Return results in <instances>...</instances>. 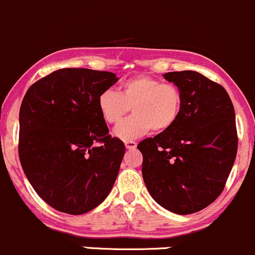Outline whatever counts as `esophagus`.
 <instances>
[{
  "mask_svg": "<svg viewBox=\"0 0 255 255\" xmlns=\"http://www.w3.org/2000/svg\"><path fill=\"white\" fill-rule=\"evenodd\" d=\"M136 146H137V143L135 141H125V147L128 149H135Z\"/></svg>",
  "mask_w": 255,
  "mask_h": 255,
  "instance_id": "obj_1",
  "label": "esophagus"
}]
</instances>
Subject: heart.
Wrapping results in <instances>:
<instances>
[{
  "instance_id": "heart-1",
  "label": "heart",
  "mask_w": 255,
  "mask_h": 255,
  "mask_svg": "<svg viewBox=\"0 0 255 255\" xmlns=\"http://www.w3.org/2000/svg\"><path fill=\"white\" fill-rule=\"evenodd\" d=\"M98 110L107 124H118L130 108L133 115L118 125L114 135L131 141L149 130L162 132L175 124L182 108V94L177 86L161 83L149 76H136L120 86L119 93L103 91L98 97Z\"/></svg>"
}]
</instances>
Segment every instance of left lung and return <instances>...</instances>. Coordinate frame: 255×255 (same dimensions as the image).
Returning a JSON list of instances; mask_svg holds the SVG:
<instances>
[{
	"mask_svg": "<svg viewBox=\"0 0 255 255\" xmlns=\"http://www.w3.org/2000/svg\"><path fill=\"white\" fill-rule=\"evenodd\" d=\"M163 77L180 91L182 108L172 128L137 145L143 182L168 211L194 214L219 198L235 163V109L226 89L196 71Z\"/></svg>",
	"mask_w": 255,
	"mask_h": 255,
	"instance_id": "left-lung-1",
	"label": "left lung"
}]
</instances>
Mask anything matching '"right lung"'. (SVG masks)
<instances>
[{"instance_id":"1","label":"right lung","mask_w":255,"mask_h":255,"mask_svg":"<svg viewBox=\"0 0 255 255\" xmlns=\"http://www.w3.org/2000/svg\"><path fill=\"white\" fill-rule=\"evenodd\" d=\"M117 75L61 69L30 86L19 110V159L34 190L57 211L82 215L106 200L125 153L98 110Z\"/></svg>"}]
</instances>
